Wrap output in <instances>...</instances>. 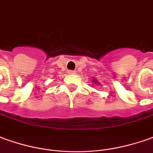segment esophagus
<instances>
[{
    "instance_id": "esophagus-1",
    "label": "esophagus",
    "mask_w": 153,
    "mask_h": 153,
    "mask_svg": "<svg viewBox=\"0 0 153 153\" xmlns=\"http://www.w3.org/2000/svg\"><path fill=\"white\" fill-rule=\"evenodd\" d=\"M68 73H69V74H75V73H76V71H68Z\"/></svg>"
}]
</instances>
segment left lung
Instances as JSON below:
<instances>
[{
  "mask_svg": "<svg viewBox=\"0 0 153 153\" xmlns=\"http://www.w3.org/2000/svg\"><path fill=\"white\" fill-rule=\"evenodd\" d=\"M93 82V83H95V84H97V86H99V84H100V83L97 82V80H96L95 78H92V82Z\"/></svg>",
  "mask_w": 153,
  "mask_h": 153,
  "instance_id": "8db88e82",
  "label": "left lung"
}]
</instances>
